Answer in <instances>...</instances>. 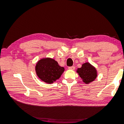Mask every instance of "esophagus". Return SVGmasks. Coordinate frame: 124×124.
<instances>
[{
    "mask_svg": "<svg viewBox=\"0 0 124 124\" xmlns=\"http://www.w3.org/2000/svg\"><path fill=\"white\" fill-rule=\"evenodd\" d=\"M68 69L70 70H74L75 69V67L74 66H71V67H69Z\"/></svg>",
    "mask_w": 124,
    "mask_h": 124,
    "instance_id": "34e87169",
    "label": "esophagus"
}]
</instances>
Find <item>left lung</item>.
Returning a JSON list of instances; mask_svg holds the SVG:
<instances>
[{
  "instance_id": "1",
  "label": "left lung",
  "mask_w": 124,
  "mask_h": 124,
  "mask_svg": "<svg viewBox=\"0 0 124 124\" xmlns=\"http://www.w3.org/2000/svg\"><path fill=\"white\" fill-rule=\"evenodd\" d=\"M77 72L86 84L95 80L97 76L96 68L89 62L84 63L81 68L78 69Z\"/></svg>"
}]
</instances>
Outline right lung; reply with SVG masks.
Returning <instances> with one entry per match:
<instances>
[{
	"label": "right lung",
	"instance_id": "1",
	"mask_svg": "<svg viewBox=\"0 0 124 124\" xmlns=\"http://www.w3.org/2000/svg\"><path fill=\"white\" fill-rule=\"evenodd\" d=\"M36 72L40 79L51 84L61 77L65 70L54 59L46 58L40 60L36 66Z\"/></svg>",
	"mask_w": 124,
	"mask_h": 124
}]
</instances>
